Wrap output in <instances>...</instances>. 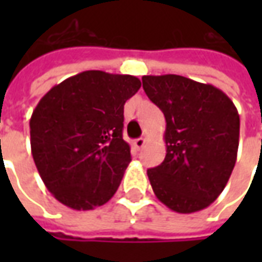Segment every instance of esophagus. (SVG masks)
<instances>
[{"label":"esophagus","mask_w":262,"mask_h":262,"mask_svg":"<svg viewBox=\"0 0 262 262\" xmlns=\"http://www.w3.org/2000/svg\"><path fill=\"white\" fill-rule=\"evenodd\" d=\"M146 144V139H143V137H140V139H136V140H133V147L136 148V150H140V148H143V146Z\"/></svg>","instance_id":"34e87169"}]
</instances>
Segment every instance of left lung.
I'll return each mask as SVG.
<instances>
[{
    "mask_svg": "<svg viewBox=\"0 0 262 262\" xmlns=\"http://www.w3.org/2000/svg\"><path fill=\"white\" fill-rule=\"evenodd\" d=\"M142 81L167 122L164 161L147 170L156 196L178 213L208 208L236 164L237 108L219 88L182 75H144Z\"/></svg>",
    "mask_w": 262,
    "mask_h": 262,
    "instance_id": "1",
    "label": "left lung"
}]
</instances>
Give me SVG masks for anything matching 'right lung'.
Wrapping results in <instances>:
<instances>
[{"mask_svg": "<svg viewBox=\"0 0 262 262\" xmlns=\"http://www.w3.org/2000/svg\"><path fill=\"white\" fill-rule=\"evenodd\" d=\"M142 86L135 75L82 71L54 85L29 122L33 161L59 202L91 210L114 196L130 163L123 106Z\"/></svg>", "mask_w": 262, "mask_h": 262, "instance_id": "add662e5", "label": "right lung"}]
</instances>
